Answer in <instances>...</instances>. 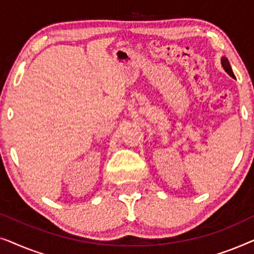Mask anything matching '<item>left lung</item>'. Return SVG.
Returning <instances> with one entry per match:
<instances>
[{"label":"left lung","mask_w":254,"mask_h":254,"mask_svg":"<svg viewBox=\"0 0 254 254\" xmlns=\"http://www.w3.org/2000/svg\"><path fill=\"white\" fill-rule=\"evenodd\" d=\"M221 64H222V67H223V69L225 71L228 72L229 75L231 76V77H235V75H234V72H232V69H231V65H230V64H229V61H228V59L225 58V57H223L222 58V60H221Z\"/></svg>","instance_id":"8db88e82"}]
</instances>
